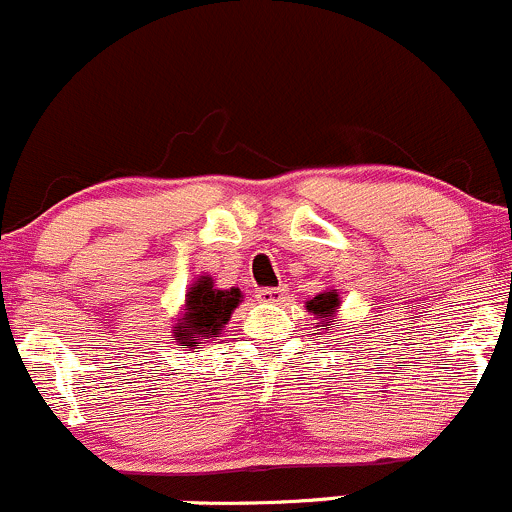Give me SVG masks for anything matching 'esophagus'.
<instances>
[{"mask_svg":"<svg viewBox=\"0 0 512 512\" xmlns=\"http://www.w3.org/2000/svg\"><path fill=\"white\" fill-rule=\"evenodd\" d=\"M258 300L268 302V305H280L285 300V288H261L258 290Z\"/></svg>","mask_w":512,"mask_h":512,"instance_id":"34e87169","label":"esophagus"}]
</instances>
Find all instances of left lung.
Segmentation results:
<instances>
[{
    "label": "left lung",
    "mask_w": 512,
    "mask_h": 512,
    "mask_svg": "<svg viewBox=\"0 0 512 512\" xmlns=\"http://www.w3.org/2000/svg\"><path fill=\"white\" fill-rule=\"evenodd\" d=\"M307 312L317 317V327L329 329V324L337 322L339 312V295L334 290H324V293L315 295L312 300H307Z\"/></svg>",
    "instance_id": "left-lung-1"
}]
</instances>
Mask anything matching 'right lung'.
Returning <instances> with one entry per match:
<instances>
[{
    "label": "right lung",
    "mask_w": 512,
    "mask_h": 512,
    "mask_svg": "<svg viewBox=\"0 0 512 512\" xmlns=\"http://www.w3.org/2000/svg\"><path fill=\"white\" fill-rule=\"evenodd\" d=\"M239 302V288L219 290L214 288L210 276H200L185 295V315L175 324L173 337L178 339L180 346L200 349V344L222 332Z\"/></svg>",
    "instance_id": "obj_1"
}]
</instances>
